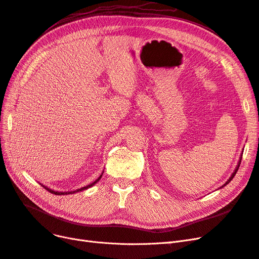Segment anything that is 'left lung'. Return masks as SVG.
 Here are the masks:
<instances>
[{"mask_svg": "<svg viewBox=\"0 0 259 259\" xmlns=\"http://www.w3.org/2000/svg\"><path fill=\"white\" fill-rule=\"evenodd\" d=\"M241 159H242V157H240V160H239V163H238V166H237V168L235 169V171H234V174H233V175H231V177L229 178V179H228V181H227V182H226V183H225L224 185H223V186H225L226 184H228V183H229V182H230L231 180H233V179H234V177L236 176V174H237V171H238V169H239V167H240V164H241ZM223 186H222V187H223Z\"/></svg>", "mask_w": 259, "mask_h": 259, "instance_id": "1", "label": "left lung"}]
</instances>
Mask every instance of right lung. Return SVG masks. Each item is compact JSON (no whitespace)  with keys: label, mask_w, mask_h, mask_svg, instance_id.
<instances>
[{"label":"right lung","mask_w":259,"mask_h":259,"mask_svg":"<svg viewBox=\"0 0 259 259\" xmlns=\"http://www.w3.org/2000/svg\"><path fill=\"white\" fill-rule=\"evenodd\" d=\"M102 178V176L100 177V178H97V179L93 182V183H91V184H89V185H87V186H83V187H81V189H78V190H76V191H73V192H56V191H52V190H50V189H48V187H46V186H44L45 189H46L48 192H50L51 194H55V195H67V194H74V193H77V192H80V191H83V190H87V189H89V187H91V186H93L96 182H99L100 181V179Z\"/></svg>","instance_id":"right-lung-1"}]
</instances>
